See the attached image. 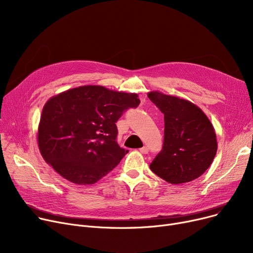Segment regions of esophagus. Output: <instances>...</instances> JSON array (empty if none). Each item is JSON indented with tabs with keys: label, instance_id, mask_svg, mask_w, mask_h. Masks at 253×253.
<instances>
[{
	"label": "esophagus",
	"instance_id": "1",
	"mask_svg": "<svg viewBox=\"0 0 253 253\" xmlns=\"http://www.w3.org/2000/svg\"><path fill=\"white\" fill-rule=\"evenodd\" d=\"M139 152L141 154H148L149 153V148L148 147H142L141 149H139Z\"/></svg>",
	"mask_w": 253,
	"mask_h": 253
}]
</instances>
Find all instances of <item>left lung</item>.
<instances>
[{
	"mask_svg": "<svg viewBox=\"0 0 253 253\" xmlns=\"http://www.w3.org/2000/svg\"><path fill=\"white\" fill-rule=\"evenodd\" d=\"M148 97L164 114V142L150 165L165 181L182 184L200 177L217 151L215 130L204 112L193 102L160 91Z\"/></svg>",
	"mask_w": 253,
	"mask_h": 253,
	"instance_id": "left-lung-1",
	"label": "left lung"
}]
</instances>
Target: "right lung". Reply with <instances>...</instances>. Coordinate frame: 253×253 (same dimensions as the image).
<instances>
[{"mask_svg": "<svg viewBox=\"0 0 253 253\" xmlns=\"http://www.w3.org/2000/svg\"><path fill=\"white\" fill-rule=\"evenodd\" d=\"M136 93L86 85L63 91L45 103L38 128L44 160L77 184H93L128 153L116 141V122L140 103Z\"/></svg>", "mask_w": 253, "mask_h": 253, "instance_id": "add662e5", "label": "right lung"}]
</instances>
